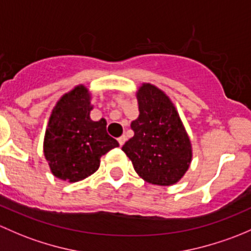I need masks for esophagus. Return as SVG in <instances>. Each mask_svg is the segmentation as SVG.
Masks as SVG:
<instances>
[{
  "mask_svg": "<svg viewBox=\"0 0 251 251\" xmlns=\"http://www.w3.org/2000/svg\"><path fill=\"white\" fill-rule=\"evenodd\" d=\"M126 135H122V136H120V138H118V143H120L121 146H122V145L126 143Z\"/></svg>",
  "mask_w": 251,
  "mask_h": 251,
  "instance_id": "34e87169",
  "label": "esophagus"
}]
</instances>
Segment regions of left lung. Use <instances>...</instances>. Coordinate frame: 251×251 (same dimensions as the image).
Segmentation results:
<instances>
[{"mask_svg": "<svg viewBox=\"0 0 251 251\" xmlns=\"http://www.w3.org/2000/svg\"><path fill=\"white\" fill-rule=\"evenodd\" d=\"M139 117L133 138L122 150L139 176L152 185L170 186L187 172L192 146L172 100L156 86L144 83L136 93Z\"/></svg>", "mask_w": 251, "mask_h": 251, "instance_id": "left-lung-1", "label": "left lung"}]
</instances>
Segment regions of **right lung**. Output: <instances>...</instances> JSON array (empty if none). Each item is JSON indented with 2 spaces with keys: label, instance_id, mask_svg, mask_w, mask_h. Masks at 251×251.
<instances>
[{
  "label": "right lung",
  "instance_id": "add662e5",
  "mask_svg": "<svg viewBox=\"0 0 251 251\" xmlns=\"http://www.w3.org/2000/svg\"><path fill=\"white\" fill-rule=\"evenodd\" d=\"M90 93L75 87L60 98L49 117L43 152L50 172L58 179L81 181L94 174L100 158L120 146L106 131V121L90 120Z\"/></svg>",
  "mask_w": 251,
  "mask_h": 251
}]
</instances>
